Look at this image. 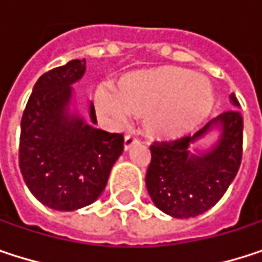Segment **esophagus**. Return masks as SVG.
<instances>
[{"label":"esophagus","instance_id":"esophagus-1","mask_svg":"<svg viewBox=\"0 0 262 262\" xmlns=\"http://www.w3.org/2000/svg\"><path fill=\"white\" fill-rule=\"evenodd\" d=\"M138 141H139V139H138L135 135H126V136H124V148H126V150H129L132 145H133V144H136Z\"/></svg>","mask_w":262,"mask_h":262}]
</instances>
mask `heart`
<instances>
[{
	"mask_svg": "<svg viewBox=\"0 0 262 262\" xmlns=\"http://www.w3.org/2000/svg\"><path fill=\"white\" fill-rule=\"evenodd\" d=\"M95 101L115 124L129 115L144 117L145 129L159 138H176L197 127L214 106L208 77L182 68L136 71L120 80V89L101 84Z\"/></svg>",
	"mask_w": 262,
	"mask_h": 262,
	"instance_id": "heart-1",
	"label": "heart"
}]
</instances>
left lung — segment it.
Here are the masks:
<instances>
[{
	"label": "left lung",
	"instance_id": "obj_1",
	"mask_svg": "<svg viewBox=\"0 0 262 262\" xmlns=\"http://www.w3.org/2000/svg\"><path fill=\"white\" fill-rule=\"evenodd\" d=\"M234 106H239L235 94ZM220 125L222 135L211 152L192 155L187 148L211 127ZM145 185L153 203L176 219H189L212 208L226 192L238 173L243 158V115L229 109L209 121L192 136L155 141Z\"/></svg>",
	"mask_w": 262,
	"mask_h": 262
}]
</instances>
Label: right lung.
<instances>
[{"label": "right lung", "mask_w": 262, "mask_h": 262, "mask_svg": "<svg viewBox=\"0 0 262 262\" xmlns=\"http://www.w3.org/2000/svg\"><path fill=\"white\" fill-rule=\"evenodd\" d=\"M86 60L53 68L36 81L27 101L19 138V168L31 194L45 206L74 211L95 202L124 150L123 133L95 129L68 117L71 84L81 79ZM95 124V109L91 104Z\"/></svg>", "instance_id": "right-lung-1"}]
</instances>
